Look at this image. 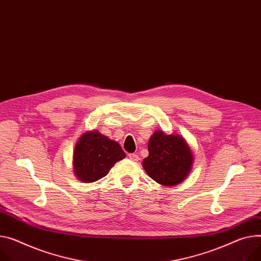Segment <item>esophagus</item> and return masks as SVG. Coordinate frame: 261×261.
I'll use <instances>...</instances> for the list:
<instances>
[{
    "label": "esophagus",
    "instance_id": "34e87169",
    "mask_svg": "<svg viewBox=\"0 0 261 261\" xmlns=\"http://www.w3.org/2000/svg\"><path fill=\"white\" fill-rule=\"evenodd\" d=\"M128 158L132 160V161H134V162H138V161H139V155L136 154V153H129V154H128Z\"/></svg>",
    "mask_w": 261,
    "mask_h": 261
}]
</instances>
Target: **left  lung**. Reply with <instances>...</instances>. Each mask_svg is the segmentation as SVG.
Wrapping results in <instances>:
<instances>
[{
    "label": "left lung",
    "mask_w": 261,
    "mask_h": 261,
    "mask_svg": "<svg viewBox=\"0 0 261 261\" xmlns=\"http://www.w3.org/2000/svg\"><path fill=\"white\" fill-rule=\"evenodd\" d=\"M148 152L142 165L156 183L174 186L182 183L188 175L193 155L181 136L154 132L148 141Z\"/></svg>",
    "instance_id": "left-lung-1"
}]
</instances>
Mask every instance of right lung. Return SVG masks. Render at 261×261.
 <instances>
[{"label":"right lung","instance_id":"right-lung-1","mask_svg":"<svg viewBox=\"0 0 261 261\" xmlns=\"http://www.w3.org/2000/svg\"><path fill=\"white\" fill-rule=\"evenodd\" d=\"M125 156V152L116 141L96 130L88 132L80 137L75 146L74 171L80 181L96 182Z\"/></svg>","mask_w":261,"mask_h":261}]
</instances>
